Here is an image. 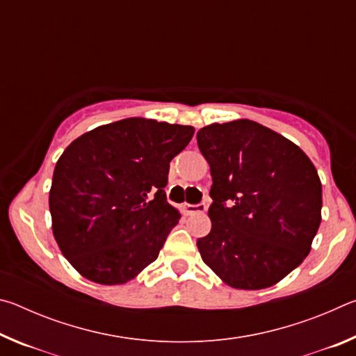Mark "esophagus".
Returning a JSON list of instances; mask_svg holds the SVG:
<instances>
[{"label":"esophagus","mask_w":356,"mask_h":356,"mask_svg":"<svg viewBox=\"0 0 356 356\" xmlns=\"http://www.w3.org/2000/svg\"><path fill=\"white\" fill-rule=\"evenodd\" d=\"M184 212L186 215H193V213H204L207 210L206 204H197V206H193V204H184Z\"/></svg>","instance_id":"1"}]
</instances>
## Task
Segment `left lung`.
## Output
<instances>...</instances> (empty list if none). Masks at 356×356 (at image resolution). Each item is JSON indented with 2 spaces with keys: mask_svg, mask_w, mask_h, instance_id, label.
I'll use <instances>...</instances> for the list:
<instances>
[{
  "mask_svg": "<svg viewBox=\"0 0 356 356\" xmlns=\"http://www.w3.org/2000/svg\"><path fill=\"white\" fill-rule=\"evenodd\" d=\"M212 176V229L202 261L234 289L275 286L309 254L322 221V184L297 144L248 119L196 135Z\"/></svg>",
  "mask_w": 356,
  "mask_h": 356,
  "instance_id": "left-lung-1",
  "label": "left lung"
}]
</instances>
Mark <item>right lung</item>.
I'll use <instances>...</instances> for the list:
<instances>
[{"label":"right lung","instance_id":"1","mask_svg":"<svg viewBox=\"0 0 356 356\" xmlns=\"http://www.w3.org/2000/svg\"><path fill=\"white\" fill-rule=\"evenodd\" d=\"M193 134L190 125L129 118L65 147L48 206L59 250L83 278L125 284L159 257L180 220L163 191L170 161Z\"/></svg>","mask_w":356,"mask_h":356}]
</instances>
